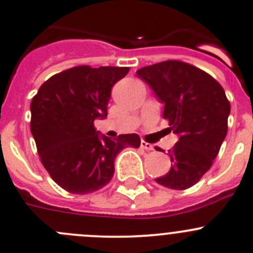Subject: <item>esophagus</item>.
I'll use <instances>...</instances> for the list:
<instances>
[{"mask_svg":"<svg viewBox=\"0 0 253 253\" xmlns=\"http://www.w3.org/2000/svg\"><path fill=\"white\" fill-rule=\"evenodd\" d=\"M141 147H142L143 150H146V151H152L153 150V146L151 145V143L146 142V141H142V142H141Z\"/></svg>","mask_w":253,"mask_h":253,"instance_id":"esophagus-1","label":"esophagus"}]
</instances>
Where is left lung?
I'll return each instance as SVG.
<instances>
[{"instance_id":"8db88e82","label":"left lung","mask_w":253,"mask_h":253,"mask_svg":"<svg viewBox=\"0 0 253 253\" xmlns=\"http://www.w3.org/2000/svg\"><path fill=\"white\" fill-rule=\"evenodd\" d=\"M136 73L164 103V119L178 134L169 151L171 169L156 182L172 190L192 187L211 169L227 134L231 106L225 91L209 73L182 61H164Z\"/></svg>"}]
</instances>
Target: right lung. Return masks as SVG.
Returning a JSON list of instances; mask_svg holds the SVG:
<instances>
[{"label":"right lung","mask_w":253,"mask_h":253,"mask_svg":"<svg viewBox=\"0 0 253 253\" xmlns=\"http://www.w3.org/2000/svg\"><path fill=\"white\" fill-rule=\"evenodd\" d=\"M128 67L77 66L42 84L31 102V133L42 165L63 190L94 192L115 173V159L124 148H138V134L116 138L98 134L94 120L107 117L113 84Z\"/></svg>","instance_id":"add662e5"}]
</instances>
